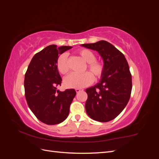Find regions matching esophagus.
Here are the masks:
<instances>
[{"label": "esophagus", "instance_id": "obj_1", "mask_svg": "<svg viewBox=\"0 0 159 159\" xmlns=\"http://www.w3.org/2000/svg\"><path fill=\"white\" fill-rule=\"evenodd\" d=\"M84 89H79V88H78V89H75V91L77 93H79V92H80V91H83Z\"/></svg>", "mask_w": 159, "mask_h": 159}]
</instances>
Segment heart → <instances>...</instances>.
Returning <instances> with one entry per match:
<instances>
[{"mask_svg":"<svg viewBox=\"0 0 159 159\" xmlns=\"http://www.w3.org/2000/svg\"><path fill=\"white\" fill-rule=\"evenodd\" d=\"M78 54L84 61L87 62L85 70L88 69L90 72H84L81 74H71L64 79V85L69 88H81L90 85L95 80L102 78L104 74L105 66L103 62L95 59V54L90 50L82 48L78 51ZM57 69L62 75L68 74L70 71L68 55L66 53L60 55L57 60ZM93 76H92V75Z\"/></svg>","mask_w":159,"mask_h":159,"instance_id":"1","label":"heart"}]
</instances>
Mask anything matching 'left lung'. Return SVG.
Wrapping results in <instances>:
<instances>
[{
	"mask_svg": "<svg viewBox=\"0 0 159 159\" xmlns=\"http://www.w3.org/2000/svg\"><path fill=\"white\" fill-rule=\"evenodd\" d=\"M81 46L98 52L105 66L99 82L85 90L86 112L95 121H111L121 113L131 97L132 77L127 61L123 53L107 41Z\"/></svg>",
	"mask_w": 159,
	"mask_h": 159,
	"instance_id": "8db88e82",
	"label": "left lung"
}]
</instances>
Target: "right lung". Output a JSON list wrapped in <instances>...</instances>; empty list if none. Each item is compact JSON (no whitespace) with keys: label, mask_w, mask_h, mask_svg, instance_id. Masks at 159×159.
<instances>
[{"label":"right lung","mask_w":159,"mask_h":159,"mask_svg":"<svg viewBox=\"0 0 159 159\" xmlns=\"http://www.w3.org/2000/svg\"><path fill=\"white\" fill-rule=\"evenodd\" d=\"M71 46L50 45L34 56L25 78V97L28 107L38 120L47 125H56L68 117L76 91H60L61 78L57 69L59 55Z\"/></svg>","instance_id":"add662e5"}]
</instances>
